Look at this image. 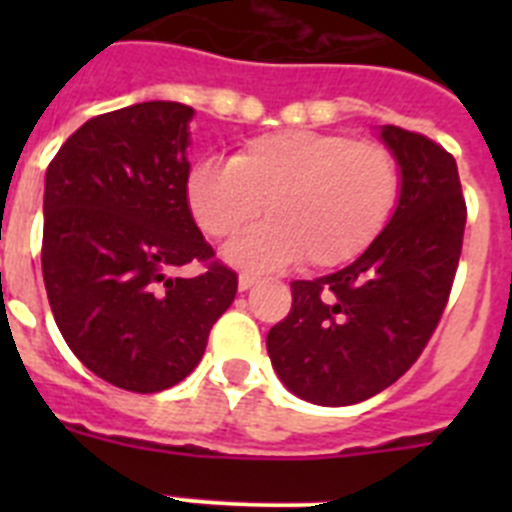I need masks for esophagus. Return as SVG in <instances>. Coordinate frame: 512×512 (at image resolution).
<instances>
[{
  "mask_svg": "<svg viewBox=\"0 0 512 512\" xmlns=\"http://www.w3.org/2000/svg\"><path fill=\"white\" fill-rule=\"evenodd\" d=\"M256 282H259V277H253V274H241V277H238V289L246 292V289H251Z\"/></svg>",
  "mask_w": 512,
  "mask_h": 512,
  "instance_id": "esophagus-1",
  "label": "esophagus"
}]
</instances>
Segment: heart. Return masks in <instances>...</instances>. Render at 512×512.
<instances>
[{"instance_id":"b5f03b06","label":"heart","mask_w":512,"mask_h":512,"mask_svg":"<svg viewBox=\"0 0 512 512\" xmlns=\"http://www.w3.org/2000/svg\"><path fill=\"white\" fill-rule=\"evenodd\" d=\"M397 200L400 164L390 148L318 130L256 135L230 161L205 158L187 174L189 210L212 238H230L266 207L269 223L228 248L246 269L348 264L387 228Z\"/></svg>"}]
</instances>
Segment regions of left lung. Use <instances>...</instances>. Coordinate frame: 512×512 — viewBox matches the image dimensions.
<instances>
[{
  "label": "left lung",
  "instance_id": "8db88e82",
  "mask_svg": "<svg viewBox=\"0 0 512 512\" xmlns=\"http://www.w3.org/2000/svg\"><path fill=\"white\" fill-rule=\"evenodd\" d=\"M382 140L402 171L395 215L354 264L292 282V310L266 336L287 390L325 408L369 400L408 372L459 266L467 202L454 156L397 125Z\"/></svg>",
  "mask_w": 512,
  "mask_h": 512
}]
</instances>
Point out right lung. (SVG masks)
Masks as SVG:
<instances>
[{"label":"right lung","mask_w":512,"mask_h":512,"mask_svg":"<svg viewBox=\"0 0 512 512\" xmlns=\"http://www.w3.org/2000/svg\"><path fill=\"white\" fill-rule=\"evenodd\" d=\"M194 110L140 102L92 117L45 174L43 282L76 359L120 390L194 372L238 274L215 259L187 202ZM197 260L203 271H178Z\"/></svg>","instance_id":"obj_1"}]
</instances>
